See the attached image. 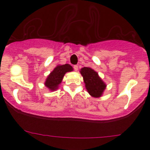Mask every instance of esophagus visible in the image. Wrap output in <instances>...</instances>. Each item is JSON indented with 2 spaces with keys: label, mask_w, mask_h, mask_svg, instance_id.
I'll return each mask as SVG.
<instances>
[{
  "label": "esophagus",
  "mask_w": 150,
  "mask_h": 150,
  "mask_svg": "<svg viewBox=\"0 0 150 150\" xmlns=\"http://www.w3.org/2000/svg\"><path fill=\"white\" fill-rule=\"evenodd\" d=\"M74 70H75V71H78V68H79V67H78L77 65H74Z\"/></svg>",
  "instance_id": "obj_1"
}]
</instances>
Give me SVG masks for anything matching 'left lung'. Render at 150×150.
Here are the masks:
<instances>
[{"label": "left lung", "mask_w": 150, "mask_h": 150, "mask_svg": "<svg viewBox=\"0 0 150 150\" xmlns=\"http://www.w3.org/2000/svg\"><path fill=\"white\" fill-rule=\"evenodd\" d=\"M80 74L89 95L94 98L101 96L107 86L98 76V74L93 69L87 67H83L80 70Z\"/></svg>", "instance_id": "8db88e82"}]
</instances>
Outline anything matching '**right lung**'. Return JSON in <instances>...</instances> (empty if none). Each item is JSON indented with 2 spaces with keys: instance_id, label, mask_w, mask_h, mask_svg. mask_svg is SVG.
<instances>
[{
  "instance_id": "obj_1",
  "label": "right lung",
  "mask_w": 150,
  "mask_h": 150,
  "mask_svg": "<svg viewBox=\"0 0 150 150\" xmlns=\"http://www.w3.org/2000/svg\"><path fill=\"white\" fill-rule=\"evenodd\" d=\"M72 71L73 67L68 64L56 66L46 78L44 83L45 86L50 91H55L62 83L64 74L67 72H71Z\"/></svg>"
}]
</instances>
